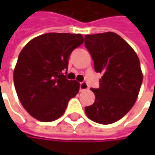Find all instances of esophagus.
<instances>
[{"instance_id": "obj_1", "label": "esophagus", "mask_w": 155, "mask_h": 155, "mask_svg": "<svg viewBox=\"0 0 155 155\" xmlns=\"http://www.w3.org/2000/svg\"><path fill=\"white\" fill-rule=\"evenodd\" d=\"M89 90V86L88 84L85 83V82H81V84H80V91H87Z\"/></svg>"}]
</instances>
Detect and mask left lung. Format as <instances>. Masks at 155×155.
I'll return each mask as SVG.
<instances>
[{"mask_svg": "<svg viewBox=\"0 0 155 155\" xmlns=\"http://www.w3.org/2000/svg\"><path fill=\"white\" fill-rule=\"evenodd\" d=\"M84 45L102 74L100 87L91 88L94 104L84 108L89 119L101 124L114 123L131 110L143 81L140 60L132 47L114 32L84 36Z\"/></svg>", "mask_w": 155, "mask_h": 155, "instance_id": "1", "label": "left lung"}]
</instances>
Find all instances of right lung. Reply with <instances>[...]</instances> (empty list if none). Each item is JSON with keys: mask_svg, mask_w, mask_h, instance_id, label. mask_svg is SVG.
<instances>
[{"mask_svg": "<svg viewBox=\"0 0 155 155\" xmlns=\"http://www.w3.org/2000/svg\"><path fill=\"white\" fill-rule=\"evenodd\" d=\"M84 42L81 34L47 33L25 45L14 70L15 91L25 110L42 122L57 120L69 101L80 90V83L69 81V57Z\"/></svg>", "mask_w": 155, "mask_h": 155, "instance_id": "right-lung-1", "label": "right lung"}]
</instances>
